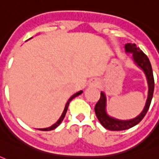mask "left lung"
<instances>
[{"label": "left lung", "instance_id": "obj_1", "mask_svg": "<svg viewBox=\"0 0 159 159\" xmlns=\"http://www.w3.org/2000/svg\"><path fill=\"white\" fill-rule=\"evenodd\" d=\"M125 48L126 52L132 53L134 61L136 62V64L139 67L142 68L143 71L145 72L148 83V97L147 99L145 108L137 117L130 120H120L111 118L107 115L106 111H105L106 98H105V95L103 94V93H101L100 98L98 99L94 107L95 114H96L98 120H99L101 125L103 127L109 130H127V129L133 127L136 125L138 124L142 119L144 118V116H146V114L148 110L150 104H151L152 95H153V91H154V78H153L152 69L151 63H150L148 57L146 56L140 49L136 48V45L135 43H126L125 45Z\"/></svg>", "mask_w": 159, "mask_h": 159}]
</instances>
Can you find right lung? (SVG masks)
Here are the masks:
<instances>
[{
  "label": "right lung",
  "instance_id": "add662e5",
  "mask_svg": "<svg viewBox=\"0 0 159 159\" xmlns=\"http://www.w3.org/2000/svg\"><path fill=\"white\" fill-rule=\"evenodd\" d=\"M83 93V91H80L78 92V93H75L74 95H72L71 97L69 98V100L67 101V103H66V107H65V109L64 111H63V113H62L61 116V118L59 119V120L57 122H56V124H54L53 125H51L50 127H48V128H43V129H39V130H54V129H56L57 126H58L61 123V121L63 120V119L65 118V116H66V111H67V109H68V105H69V103H70V100H72V98H74L75 97H76V96H78V95H80L81 93Z\"/></svg>",
  "mask_w": 159,
  "mask_h": 159
}]
</instances>
